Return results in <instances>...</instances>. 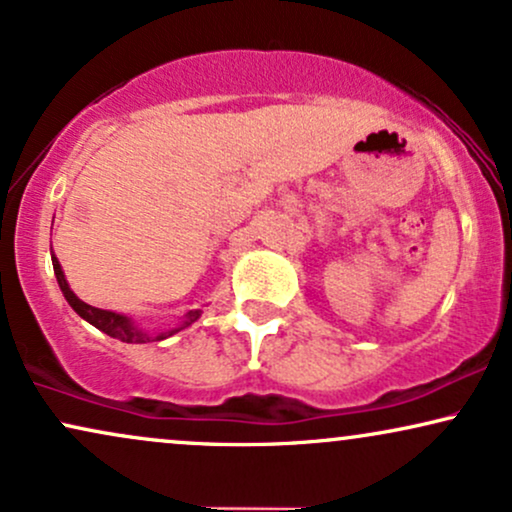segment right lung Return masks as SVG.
<instances>
[{"label": "right lung", "mask_w": 512, "mask_h": 512, "mask_svg": "<svg viewBox=\"0 0 512 512\" xmlns=\"http://www.w3.org/2000/svg\"><path fill=\"white\" fill-rule=\"evenodd\" d=\"M52 266H54L56 282H59L61 292H63V296H66V301L71 304L73 311L78 313L82 320H87V323L97 327V330H102L104 334H109V337H113V339H121V342H125V344H144V342H154V339H156V342H161V339L170 337V334L185 330V327L192 325L194 320H197L201 315V308H194V311H189L185 315V320H182L178 327H173V330L159 332V334H149V332L140 330V327L132 323V318H128V315L104 311V308H94L90 304H85V301H80L78 296L71 292V287H68L66 275H63L61 263H59V258L54 256V251H52Z\"/></svg>", "instance_id": "obj_1"}]
</instances>
